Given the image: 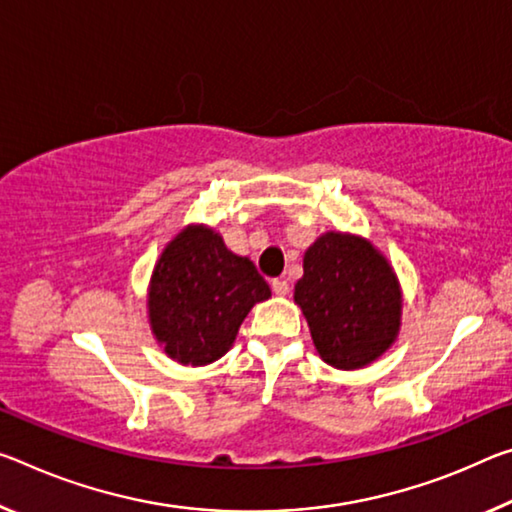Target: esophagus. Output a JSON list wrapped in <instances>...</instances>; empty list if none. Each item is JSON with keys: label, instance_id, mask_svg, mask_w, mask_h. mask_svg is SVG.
<instances>
[{"label": "esophagus", "instance_id": "34e87169", "mask_svg": "<svg viewBox=\"0 0 512 512\" xmlns=\"http://www.w3.org/2000/svg\"><path fill=\"white\" fill-rule=\"evenodd\" d=\"M271 287H273V294H275V296H287V294H289V282H287L285 278L273 280Z\"/></svg>", "mask_w": 512, "mask_h": 512}]
</instances>
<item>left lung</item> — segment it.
<instances>
[{
  "label": "left lung",
  "instance_id": "obj_1",
  "mask_svg": "<svg viewBox=\"0 0 512 512\" xmlns=\"http://www.w3.org/2000/svg\"><path fill=\"white\" fill-rule=\"evenodd\" d=\"M294 300L310 326L316 353L335 369L367 367L399 337V278L389 259L360 234H321L305 250Z\"/></svg>",
  "mask_w": 512,
  "mask_h": 512
}]
</instances>
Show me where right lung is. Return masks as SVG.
<instances>
[{
	"label": "right lung",
	"mask_w": 512,
	"mask_h": 512,
	"mask_svg": "<svg viewBox=\"0 0 512 512\" xmlns=\"http://www.w3.org/2000/svg\"><path fill=\"white\" fill-rule=\"evenodd\" d=\"M271 298L248 257L234 255L214 227L191 223L166 243L148 287L157 344L184 367H205L230 351L253 305Z\"/></svg>",
	"instance_id": "add662e5"
}]
</instances>
